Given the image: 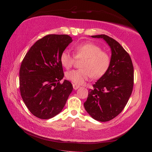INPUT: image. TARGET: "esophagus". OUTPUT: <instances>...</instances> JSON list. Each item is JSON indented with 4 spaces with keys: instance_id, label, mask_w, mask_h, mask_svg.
I'll use <instances>...</instances> for the list:
<instances>
[{
    "instance_id": "1",
    "label": "esophagus",
    "mask_w": 152,
    "mask_h": 152,
    "mask_svg": "<svg viewBox=\"0 0 152 152\" xmlns=\"http://www.w3.org/2000/svg\"><path fill=\"white\" fill-rule=\"evenodd\" d=\"M72 86H73V88H74V89H75V90H76V89H78L79 88H80V86H78V85H77V84H74L72 85Z\"/></svg>"
}]
</instances>
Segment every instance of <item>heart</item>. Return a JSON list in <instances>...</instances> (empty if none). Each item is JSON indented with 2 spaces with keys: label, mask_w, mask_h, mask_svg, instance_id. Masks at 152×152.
Masks as SVG:
<instances>
[{
  "label": "heart",
  "mask_w": 152,
  "mask_h": 152,
  "mask_svg": "<svg viewBox=\"0 0 152 152\" xmlns=\"http://www.w3.org/2000/svg\"><path fill=\"white\" fill-rule=\"evenodd\" d=\"M74 56L64 50L60 55L61 65L66 69L73 66L76 59H83L81 69L72 70L66 73V78L76 84H82L93 76L99 78L107 72L110 64L109 54L92 42L80 44L74 49Z\"/></svg>",
  "instance_id": "obj_1"
}]
</instances>
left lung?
<instances>
[{
    "label": "left lung",
    "mask_w": 152,
    "mask_h": 152,
    "mask_svg": "<svg viewBox=\"0 0 152 152\" xmlns=\"http://www.w3.org/2000/svg\"><path fill=\"white\" fill-rule=\"evenodd\" d=\"M91 37L106 42L111 48V61L107 72L89 90L83 105L93 119L105 122L115 118L127 104L133 91L134 69L130 56L117 41L105 34Z\"/></svg>",
    "instance_id": "1"
}]
</instances>
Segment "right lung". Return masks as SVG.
Returning <instances> with one entry per match:
<instances>
[{
  "instance_id": "obj_1",
  "label": "right lung",
  "mask_w": 152,
  "mask_h": 152,
  "mask_svg": "<svg viewBox=\"0 0 152 152\" xmlns=\"http://www.w3.org/2000/svg\"><path fill=\"white\" fill-rule=\"evenodd\" d=\"M72 42L67 34H48L37 41L23 59L19 70L21 97L32 114L43 119L54 117L62 110L73 87L63 83L60 55Z\"/></svg>"
}]
</instances>
